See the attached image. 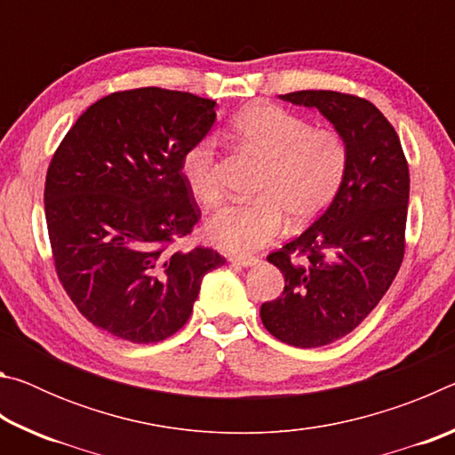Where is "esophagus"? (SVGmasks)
Listing matches in <instances>:
<instances>
[{"instance_id": "obj_1", "label": "esophagus", "mask_w": 455, "mask_h": 455, "mask_svg": "<svg viewBox=\"0 0 455 455\" xmlns=\"http://www.w3.org/2000/svg\"><path fill=\"white\" fill-rule=\"evenodd\" d=\"M228 260L233 265H238V267H252V265L259 263V259L251 257V255H233Z\"/></svg>"}]
</instances>
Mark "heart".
<instances>
[{
    "label": "heart",
    "instance_id": "1",
    "mask_svg": "<svg viewBox=\"0 0 455 455\" xmlns=\"http://www.w3.org/2000/svg\"><path fill=\"white\" fill-rule=\"evenodd\" d=\"M243 148L265 160L257 200L228 204L206 225L211 241L228 252H249L281 233L287 214L295 222L325 211L341 188L349 164L347 144L335 130H313L303 118L271 104H252L230 122ZM182 179L203 206L219 204L214 142L200 140L182 158Z\"/></svg>",
    "mask_w": 455,
    "mask_h": 455
}]
</instances>
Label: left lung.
<instances>
[{"mask_svg": "<svg viewBox=\"0 0 455 455\" xmlns=\"http://www.w3.org/2000/svg\"><path fill=\"white\" fill-rule=\"evenodd\" d=\"M279 98L319 110L349 150L329 209L267 257L283 273L284 291L260 305V321L279 341L309 349L351 333L394 283L403 260L410 168L394 126L367 100L331 90Z\"/></svg>", "mask_w": 455, "mask_h": 455, "instance_id": "obj_1", "label": "left lung"}]
</instances>
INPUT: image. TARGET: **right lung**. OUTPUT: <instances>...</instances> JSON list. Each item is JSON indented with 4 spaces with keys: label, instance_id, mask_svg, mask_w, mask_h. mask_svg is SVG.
Wrapping results in <instances>:
<instances>
[{
    "label": "right lung",
    "instance_id": "add662e5",
    "mask_svg": "<svg viewBox=\"0 0 455 455\" xmlns=\"http://www.w3.org/2000/svg\"><path fill=\"white\" fill-rule=\"evenodd\" d=\"M214 100L138 88L92 104L45 176V222L61 284L92 325L158 343L188 321L217 251H168L200 219L182 158L217 120Z\"/></svg>",
    "mask_w": 455,
    "mask_h": 455
}]
</instances>
